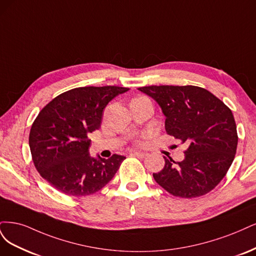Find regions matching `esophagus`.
Returning a JSON list of instances; mask_svg holds the SVG:
<instances>
[{
    "mask_svg": "<svg viewBox=\"0 0 256 256\" xmlns=\"http://www.w3.org/2000/svg\"><path fill=\"white\" fill-rule=\"evenodd\" d=\"M130 155L135 156V158H137L144 160V158H146V156H148V153H144V152H133Z\"/></svg>",
    "mask_w": 256,
    "mask_h": 256,
    "instance_id": "34e87169",
    "label": "esophagus"
}]
</instances>
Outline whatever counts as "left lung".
Masks as SVG:
<instances>
[{
	"instance_id": "1",
	"label": "left lung",
	"mask_w": 256,
	"mask_h": 256,
	"mask_svg": "<svg viewBox=\"0 0 256 256\" xmlns=\"http://www.w3.org/2000/svg\"><path fill=\"white\" fill-rule=\"evenodd\" d=\"M140 92L162 107L167 134L187 144L185 158H164V167L153 178L174 196H201L212 190L232 164L238 144L235 119L220 98L204 88L144 86Z\"/></svg>"
}]
</instances>
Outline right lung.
Listing matches in <instances>:
<instances>
[{
  "label": "right lung",
  "instance_id": "obj_1",
  "mask_svg": "<svg viewBox=\"0 0 256 256\" xmlns=\"http://www.w3.org/2000/svg\"><path fill=\"white\" fill-rule=\"evenodd\" d=\"M128 88L78 87L57 96L40 110L30 132L32 158L39 174L71 196L98 192L116 174L124 156L90 158L88 134L101 128L103 110Z\"/></svg>",
  "mask_w": 256,
  "mask_h": 256
}]
</instances>
